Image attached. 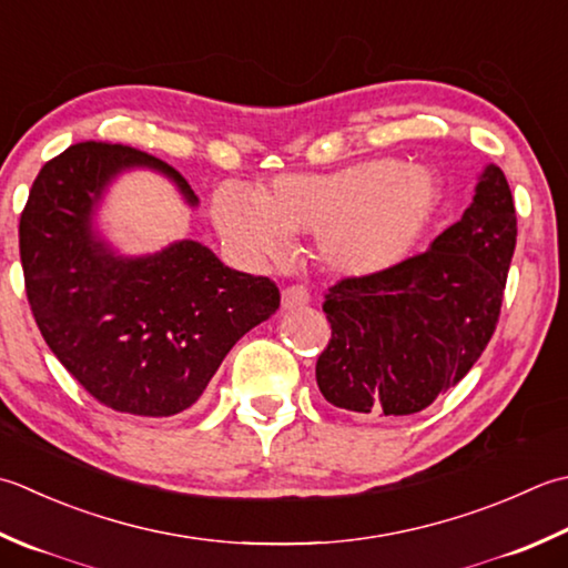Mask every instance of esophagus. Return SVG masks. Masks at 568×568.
<instances>
[{"label": "esophagus", "instance_id": "esophagus-1", "mask_svg": "<svg viewBox=\"0 0 568 568\" xmlns=\"http://www.w3.org/2000/svg\"><path fill=\"white\" fill-rule=\"evenodd\" d=\"M310 300V293L305 285H287L283 291V307L285 310H293V307H300L305 305Z\"/></svg>", "mask_w": 568, "mask_h": 568}]
</instances>
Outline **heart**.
Masks as SVG:
<instances>
[{"label":"heart","mask_w":568,"mask_h":568,"mask_svg":"<svg viewBox=\"0 0 568 568\" xmlns=\"http://www.w3.org/2000/svg\"><path fill=\"white\" fill-rule=\"evenodd\" d=\"M440 202V180L426 166L376 158L327 174H281L255 196L229 184L214 196V219L253 258L281 255L287 233H317V255L332 273L364 277L402 265Z\"/></svg>","instance_id":"obj_1"}]
</instances>
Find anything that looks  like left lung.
Returning <instances> with one entry per match:
<instances>
[{"mask_svg": "<svg viewBox=\"0 0 568 568\" xmlns=\"http://www.w3.org/2000/svg\"><path fill=\"white\" fill-rule=\"evenodd\" d=\"M517 243L515 199L485 166L470 209L396 268L342 277L325 293L332 339L315 376L362 418L418 414L458 384L495 335Z\"/></svg>", "mask_w": 568, "mask_h": 568, "instance_id": "left-lung-1", "label": "left lung"}]
</instances>
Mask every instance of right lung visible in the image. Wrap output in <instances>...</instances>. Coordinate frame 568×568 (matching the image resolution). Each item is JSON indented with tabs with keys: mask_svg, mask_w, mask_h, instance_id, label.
Listing matches in <instances>:
<instances>
[{
	"mask_svg": "<svg viewBox=\"0 0 568 568\" xmlns=\"http://www.w3.org/2000/svg\"><path fill=\"white\" fill-rule=\"evenodd\" d=\"M148 164L184 176L152 154L78 142L41 166L19 219V255L31 315L49 349L103 404L132 416H174L204 394L229 349L281 307L263 275L239 273L196 241L148 258H118L91 231L110 176Z\"/></svg>",
	"mask_w": 568,
	"mask_h": 568,
	"instance_id": "right-lung-1",
	"label": "right lung"
}]
</instances>
